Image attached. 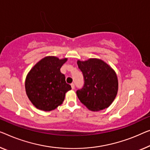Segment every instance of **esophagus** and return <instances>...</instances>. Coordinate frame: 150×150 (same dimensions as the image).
<instances>
[{
	"mask_svg": "<svg viewBox=\"0 0 150 150\" xmlns=\"http://www.w3.org/2000/svg\"><path fill=\"white\" fill-rule=\"evenodd\" d=\"M71 88H72L73 89H75V84L73 83H72L71 84Z\"/></svg>",
	"mask_w": 150,
	"mask_h": 150,
	"instance_id": "esophagus-1",
	"label": "esophagus"
}]
</instances>
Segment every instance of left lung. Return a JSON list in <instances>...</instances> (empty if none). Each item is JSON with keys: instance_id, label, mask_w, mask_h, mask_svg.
<instances>
[{"instance_id": "obj_1", "label": "left lung", "mask_w": 150, "mask_h": 150, "mask_svg": "<svg viewBox=\"0 0 150 150\" xmlns=\"http://www.w3.org/2000/svg\"><path fill=\"white\" fill-rule=\"evenodd\" d=\"M77 64L84 79L83 86L76 91L80 102L92 111L108 108L117 94L118 79L115 71L97 59L78 61Z\"/></svg>"}]
</instances>
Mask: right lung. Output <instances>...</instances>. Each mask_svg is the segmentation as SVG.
<instances>
[{
	"label": "right lung",
	"instance_id": "add662e5",
	"mask_svg": "<svg viewBox=\"0 0 150 150\" xmlns=\"http://www.w3.org/2000/svg\"><path fill=\"white\" fill-rule=\"evenodd\" d=\"M67 60L45 57L28 73L25 79L26 93L37 108L44 111L57 108L64 101L66 92L71 89L60 70Z\"/></svg>",
	"mask_w": 150,
	"mask_h": 150
}]
</instances>
